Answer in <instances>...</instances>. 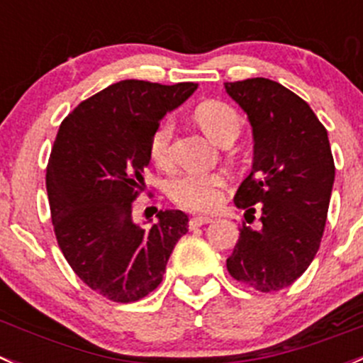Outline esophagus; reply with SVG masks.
Masks as SVG:
<instances>
[{"instance_id":"1","label":"esophagus","mask_w":363,"mask_h":363,"mask_svg":"<svg viewBox=\"0 0 363 363\" xmlns=\"http://www.w3.org/2000/svg\"><path fill=\"white\" fill-rule=\"evenodd\" d=\"M213 220V218L211 217H206V215H199V217H192L189 220V228L190 229H197V228H201V225H204V224H210V222Z\"/></svg>"}]
</instances>
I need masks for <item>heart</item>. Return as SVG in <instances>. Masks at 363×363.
I'll return each instance as SVG.
<instances>
[{"label": "heart", "instance_id": "obj_1", "mask_svg": "<svg viewBox=\"0 0 363 363\" xmlns=\"http://www.w3.org/2000/svg\"><path fill=\"white\" fill-rule=\"evenodd\" d=\"M196 118L203 130L222 145L228 139H236L242 128L240 114L231 106L218 100H208L197 106ZM173 138V120L166 118L157 125L150 138V157L160 167L169 164V146ZM225 186V177L222 173L210 171H189L182 173L169 183V194L174 201L186 210L203 211L211 210L222 201V189Z\"/></svg>", "mask_w": 363, "mask_h": 363}]
</instances>
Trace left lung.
Listing matches in <instances>:
<instances>
[{
    "label": "left lung",
    "instance_id": "8db88e82",
    "mask_svg": "<svg viewBox=\"0 0 363 363\" xmlns=\"http://www.w3.org/2000/svg\"><path fill=\"white\" fill-rule=\"evenodd\" d=\"M245 111L254 135V162L235 204L261 208L263 228L242 225L228 257L233 279L257 291L291 286L308 268L321 243L335 166L328 134L300 99L264 77L225 82Z\"/></svg>",
    "mask_w": 363,
    "mask_h": 363
}]
</instances>
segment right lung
I'll return each mask as SVG.
<instances>
[{
    "label": "right lung",
    "instance_id": "right-lung-1",
    "mask_svg": "<svg viewBox=\"0 0 363 363\" xmlns=\"http://www.w3.org/2000/svg\"><path fill=\"white\" fill-rule=\"evenodd\" d=\"M196 82H114L79 104L60 125L45 174L56 240L86 286L118 303L145 298L189 231L182 210H160L148 229L132 217L145 190L150 138Z\"/></svg>",
    "mask_w": 363,
    "mask_h": 363
}]
</instances>
